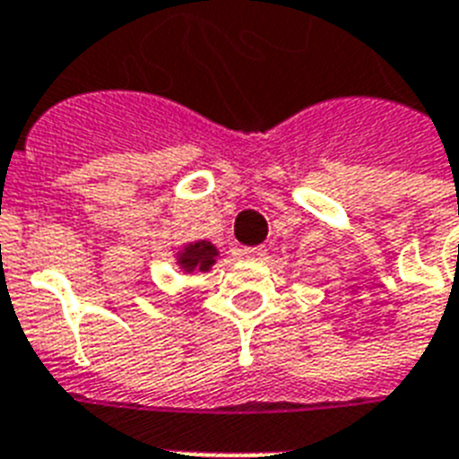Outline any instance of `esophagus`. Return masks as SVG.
Segmentation results:
<instances>
[{"instance_id": "34e87169", "label": "esophagus", "mask_w": 459, "mask_h": 459, "mask_svg": "<svg viewBox=\"0 0 459 459\" xmlns=\"http://www.w3.org/2000/svg\"><path fill=\"white\" fill-rule=\"evenodd\" d=\"M240 255H243L245 259H266V255H269V252H266L264 247H243V250H240Z\"/></svg>"}]
</instances>
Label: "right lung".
<instances>
[{
	"label": "right lung",
	"instance_id": "1",
	"mask_svg": "<svg viewBox=\"0 0 459 459\" xmlns=\"http://www.w3.org/2000/svg\"><path fill=\"white\" fill-rule=\"evenodd\" d=\"M216 247L209 245L207 240H200V243L187 245L183 255H180V264L186 266V272H193V269H200V272H207L209 266L214 264Z\"/></svg>",
	"mask_w": 459,
	"mask_h": 459
}]
</instances>
